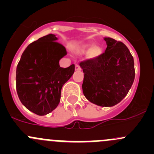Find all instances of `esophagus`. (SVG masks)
I'll return each mask as SVG.
<instances>
[{
    "mask_svg": "<svg viewBox=\"0 0 154 154\" xmlns=\"http://www.w3.org/2000/svg\"><path fill=\"white\" fill-rule=\"evenodd\" d=\"M75 70L76 71H80L81 70V68H80V66L78 64L75 65Z\"/></svg>",
    "mask_w": 154,
    "mask_h": 154,
    "instance_id": "esophagus-1",
    "label": "esophagus"
}]
</instances>
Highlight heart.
I'll use <instances>...</instances> for the list:
<instances>
[{"mask_svg":"<svg viewBox=\"0 0 154 154\" xmlns=\"http://www.w3.org/2000/svg\"><path fill=\"white\" fill-rule=\"evenodd\" d=\"M91 47V45L89 44L83 45H81L78 48V52L80 53L86 52V51H88V50H90ZM100 53H101V50H100V48H99L98 46H94V47L90 50L89 55L92 57H97V56H98Z\"/></svg>","mask_w":154,"mask_h":154,"instance_id":"1","label":"heart"}]
</instances>
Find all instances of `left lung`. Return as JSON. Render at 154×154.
<instances>
[{
	"label": "left lung",
	"instance_id": "left-lung-1",
	"mask_svg": "<svg viewBox=\"0 0 154 154\" xmlns=\"http://www.w3.org/2000/svg\"><path fill=\"white\" fill-rule=\"evenodd\" d=\"M107 48L100 55L82 61V85L87 100L100 106H113L122 101L135 78L134 61L127 46L114 38H104Z\"/></svg>",
	"mask_w": 154,
	"mask_h": 154
}]
</instances>
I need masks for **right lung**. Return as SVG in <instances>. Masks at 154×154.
Instances as JSON below:
<instances>
[{
	"mask_svg": "<svg viewBox=\"0 0 154 154\" xmlns=\"http://www.w3.org/2000/svg\"><path fill=\"white\" fill-rule=\"evenodd\" d=\"M54 34L39 38L27 46L16 68V90L21 103L38 116L55 109L63 85L74 72V65L63 68L59 61L67 54Z\"/></svg>",
	"mask_w": 154,
	"mask_h": 154,
	"instance_id": "1",
	"label": "right lung"
}]
</instances>
